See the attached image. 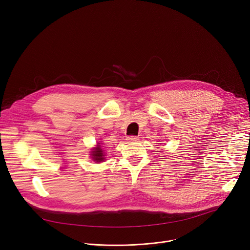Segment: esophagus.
<instances>
[{
  "label": "esophagus",
  "instance_id": "34e87169",
  "mask_svg": "<svg viewBox=\"0 0 250 250\" xmlns=\"http://www.w3.org/2000/svg\"><path fill=\"white\" fill-rule=\"evenodd\" d=\"M138 136H134V135H130V136H128L127 137V140H129V141H136V140H138Z\"/></svg>",
  "mask_w": 250,
  "mask_h": 250
}]
</instances>
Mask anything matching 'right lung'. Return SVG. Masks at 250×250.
<instances>
[{
    "instance_id": "right-lung-1",
    "label": "right lung",
    "mask_w": 250,
    "mask_h": 250,
    "mask_svg": "<svg viewBox=\"0 0 250 250\" xmlns=\"http://www.w3.org/2000/svg\"><path fill=\"white\" fill-rule=\"evenodd\" d=\"M90 155L92 156V159L96 163H100V162H102L105 159L104 154V150L102 149V146H101L100 144H97V146L92 149Z\"/></svg>"
}]
</instances>
